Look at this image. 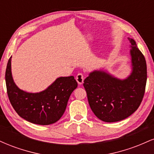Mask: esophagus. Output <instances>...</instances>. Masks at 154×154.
I'll list each match as a JSON object with an SVG mask.
<instances>
[{"instance_id": "obj_1", "label": "esophagus", "mask_w": 154, "mask_h": 154, "mask_svg": "<svg viewBox=\"0 0 154 154\" xmlns=\"http://www.w3.org/2000/svg\"><path fill=\"white\" fill-rule=\"evenodd\" d=\"M76 80L78 82L79 85H82L83 83V80H84V75H83V74H77V75L76 76Z\"/></svg>"}]
</instances>
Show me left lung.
Returning <instances> with one entry per match:
<instances>
[{
  "label": "left lung",
  "instance_id": "1",
  "mask_svg": "<svg viewBox=\"0 0 154 154\" xmlns=\"http://www.w3.org/2000/svg\"><path fill=\"white\" fill-rule=\"evenodd\" d=\"M131 44L132 72L121 79L103 71L91 72L84 80L88 103L94 114L106 122L123 120L138 109L143 98L147 80V66L143 54L135 41Z\"/></svg>",
  "mask_w": 154,
  "mask_h": 154
}]
</instances>
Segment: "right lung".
Here are the masks:
<instances>
[{
  "label": "right lung",
  "mask_w": 154,
  "mask_h": 154,
  "mask_svg": "<svg viewBox=\"0 0 154 154\" xmlns=\"http://www.w3.org/2000/svg\"><path fill=\"white\" fill-rule=\"evenodd\" d=\"M6 84L8 98L16 112L29 122L40 125L54 124L66 110L70 95L77 87L73 76L59 77L40 93H26L18 88L11 71V58L7 63Z\"/></svg>",
  "instance_id": "add662e5"
}]
</instances>
